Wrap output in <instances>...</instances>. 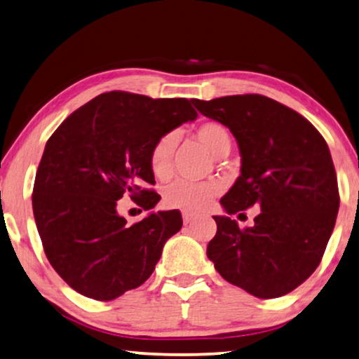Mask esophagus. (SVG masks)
<instances>
[{
  "mask_svg": "<svg viewBox=\"0 0 359 359\" xmlns=\"http://www.w3.org/2000/svg\"><path fill=\"white\" fill-rule=\"evenodd\" d=\"M194 219H196V216L194 215H191V212H183V221H184V224H191Z\"/></svg>",
  "mask_w": 359,
  "mask_h": 359,
  "instance_id": "1",
  "label": "esophagus"
}]
</instances>
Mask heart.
Wrapping results in <instances>:
<instances>
[{"mask_svg": "<svg viewBox=\"0 0 359 359\" xmlns=\"http://www.w3.org/2000/svg\"><path fill=\"white\" fill-rule=\"evenodd\" d=\"M196 138L215 157H224L231 147L229 130L225 129V126L215 121L200 124L196 130ZM176 143H178V137L175 132H168V134L157 138L153 148H151L149 167L156 178L165 180L172 173V157ZM219 192H221V184L215 183V181L192 183V181L180 180L167 187L163 200L170 208L186 212H200L208 208V205Z\"/></svg>", "mask_w": 359, "mask_h": 359, "instance_id": "obj_1", "label": "heart"}]
</instances>
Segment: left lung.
Listing matches in <instances>:
<instances>
[{
    "label": "left lung",
    "mask_w": 359,
    "mask_h": 359,
    "mask_svg": "<svg viewBox=\"0 0 359 359\" xmlns=\"http://www.w3.org/2000/svg\"><path fill=\"white\" fill-rule=\"evenodd\" d=\"M192 104L227 126L241 154L206 255L230 284L262 299L284 297L316 271L334 229L341 200L328 144L298 111L262 94ZM254 204L262 211L252 228L228 217Z\"/></svg>",
    "instance_id": "8db88e82"
}]
</instances>
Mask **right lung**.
<instances>
[{
	"mask_svg": "<svg viewBox=\"0 0 359 359\" xmlns=\"http://www.w3.org/2000/svg\"><path fill=\"white\" fill-rule=\"evenodd\" d=\"M192 100L142 94H99L60 124L43 149L33 212L46 255L66 284L83 297L110 301L140 287L162 248L183 227L181 212H151L129 225L118 215L124 194L154 208L149 151L157 138L194 121Z\"/></svg>",
	"mask_w": 359,
	"mask_h": 359,
	"instance_id": "right-lung-1",
	"label": "right lung"
}]
</instances>
